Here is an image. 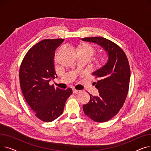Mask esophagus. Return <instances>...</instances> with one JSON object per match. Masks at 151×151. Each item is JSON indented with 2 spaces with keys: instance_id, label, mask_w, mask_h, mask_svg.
<instances>
[{
  "instance_id": "1",
  "label": "esophagus",
  "mask_w": 151,
  "mask_h": 151,
  "mask_svg": "<svg viewBox=\"0 0 151 151\" xmlns=\"http://www.w3.org/2000/svg\"><path fill=\"white\" fill-rule=\"evenodd\" d=\"M73 93H79L81 92V91H78V90H76V89H73Z\"/></svg>"
}]
</instances>
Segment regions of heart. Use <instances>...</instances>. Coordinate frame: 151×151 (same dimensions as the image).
<instances>
[{"mask_svg": "<svg viewBox=\"0 0 151 151\" xmlns=\"http://www.w3.org/2000/svg\"><path fill=\"white\" fill-rule=\"evenodd\" d=\"M76 51L78 55H84V56L89 59L96 52V49H95V47L89 43H82L77 46L76 47ZM105 60L106 58L104 55H100L96 59V63L98 67H101L105 63Z\"/></svg>", "mask_w": 151, "mask_h": 151, "instance_id": "obj_1", "label": "heart"}]
</instances>
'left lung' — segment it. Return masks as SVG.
I'll return each mask as SVG.
<instances>
[{
    "label": "left lung",
    "instance_id": "8db88e82",
    "mask_svg": "<svg viewBox=\"0 0 151 151\" xmlns=\"http://www.w3.org/2000/svg\"><path fill=\"white\" fill-rule=\"evenodd\" d=\"M81 40L100 45L108 56L105 64L92 73L98 80L95 84L99 96L90 94V101L83 106L86 116L96 122H104L119 111L127 96L130 78L129 61L121 47L106 38L95 37Z\"/></svg>",
    "mask_w": 151,
    "mask_h": 151
}]
</instances>
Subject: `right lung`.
Masks as SVG:
<instances>
[{
    "instance_id": "right-lung-1",
    "label": "right lung",
    "mask_w": 151,
    "mask_h": 151,
    "mask_svg": "<svg viewBox=\"0 0 151 151\" xmlns=\"http://www.w3.org/2000/svg\"><path fill=\"white\" fill-rule=\"evenodd\" d=\"M63 39H45L28 51L19 70V80L22 94L35 116L50 122L63 113L72 89H55L50 81L55 78L54 52Z\"/></svg>"
}]
</instances>
